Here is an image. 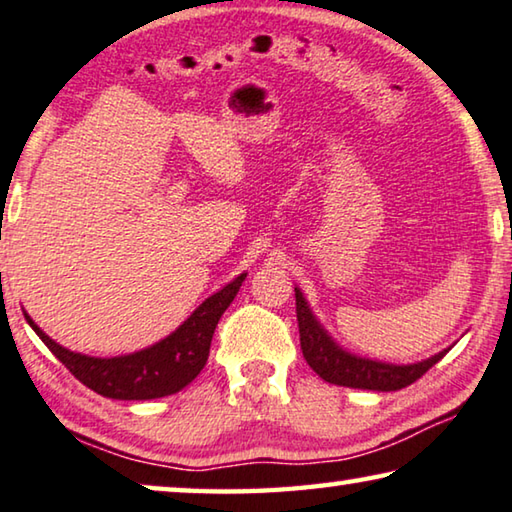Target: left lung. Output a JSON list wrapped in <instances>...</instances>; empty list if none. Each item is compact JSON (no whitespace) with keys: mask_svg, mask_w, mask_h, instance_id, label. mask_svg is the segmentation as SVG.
<instances>
[{"mask_svg":"<svg viewBox=\"0 0 512 512\" xmlns=\"http://www.w3.org/2000/svg\"><path fill=\"white\" fill-rule=\"evenodd\" d=\"M295 304H297V325H300V345L304 352L306 364L316 371L322 380L338 387L350 389H371V391H398L410 387L412 382L437 364L448 350L446 348L437 355H432L416 364H387L368 357L352 355L343 350L320 320L313 316L309 302L302 295L300 288H295Z\"/></svg>","mask_w":512,"mask_h":512,"instance_id":"obj_1","label":"left lung"}]
</instances>
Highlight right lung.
Listing matches in <instances>:
<instances>
[{
    "label": "right lung",
    "mask_w": 512,
    "mask_h": 512,
    "mask_svg": "<svg viewBox=\"0 0 512 512\" xmlns=\"http://www.w3.org/2000/svg\"><path fill=\"white\" fill-rule=\"evenodd\" d=\"M240 274L222 290L199 304L190 318L167 338L153 343L151 348L137 350L121 357H89L73 352L52 341L25 311L29 327L41 336V341L52 350V355L64 364L70 373L100 396L114 400H151L171 396L185 389L196 375L203 371L210 355V341L222 313L229 309L233 297L245 281Z\"/></svg>",
    "instance_id": "obj_1"
}]
</instances>
